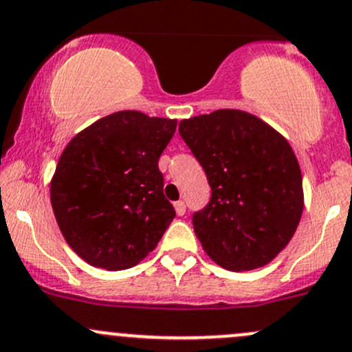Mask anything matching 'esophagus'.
I'll list each match as a JSON object with an SVG mask.
<instances>
[{
  "label": "esophagus",
  "instance_id": "34e87169",
  "mask_svg": "<svg viewBox=\"0 0 352 352\" xmlns=\"http://www.w3.org/2000/svg\"><path fill=\"white\" fill-rule=\"evenodd\" d=\"M175 212L179 214V216H184V214H186V202H182V201H179V202H175Z\"/></svg>",
  "mask_w": 352,
  "mask_h": 352
}]
</instances>
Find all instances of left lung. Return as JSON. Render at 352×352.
I'll return each instance as SVG.
<instances>
[{"instance_id":"left-lung-1","label":"left lung","mask_w":352,"mask_h":352,"mask_svg":"<svg viewBox=\"0 0 352 352\" xmlns=\"http://www.w3.org/2000/svg\"><path fill=\"white\" fill-rule=\"evenodd\" d=\"M179 131L212 190L192 219L206 253L231 272L268 265L294 238L303 210L302 172L290 143L239 109L182 120Z\"/></svg>"}]
</instances>
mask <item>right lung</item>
<instances>
[{"label": "right lung", "mask_w": 352, "mask_h": 352, "mask_svg": "<svg viewBox=\"0 0 352 352\" xmlns=\"http://www.w3.org/2000/svg\"><path fill=\"white\" fill-rule=\"evenodd\" d=\"M177 120L118 111L77 133L58 158L50 202L65 241L111 272L155 250L175 209L164 195L158 158Z\"/></svg>", "instance_id": "right-lung-1"}]
</instances>
